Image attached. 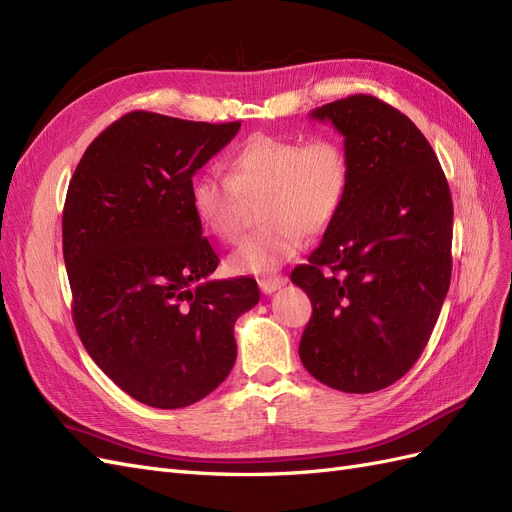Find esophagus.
<instances>
[{
	"label": "esophagus",
	"mask_w": 512,
	"mask_h": 512,
	"mask_svg": "<svg viewBox=\"0 0 512 512\" xmlns=\"http://www.w3.org/2000/svg\"><path fill=\"white\" fill-rule=\"evenodd\" d=\"M284 284H286L284 275H269V277H262V280H258V286L265 294H273L275 290H280Z\"/></svg>",
	"instance_id": "34e87169"
}]
</instances>
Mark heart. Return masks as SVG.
Returning a JSON list of instances; mask_svg holds the SVG:
<instances>
[{"mask_svg":"<svg viewBox=\"0 0 512 512\" xmlns=\"http://www.w3.org/2000/svg\"><path fill=\"white\" fill-rule=\"evenodd\" d=\"M228 175L207 168L192 183V209L211 235L239 237L245 198H260L265 220L247 235L228 265L237 273H271L297 256L307 232L327 230L348 194L350 162L329 136L303 138L254 134L232 149Z\"/></svg>","mask_w":512,"mask_h":512,"instance_id":"obj_1","label":"heart"}]
</instances>
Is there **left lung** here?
<instances>
[{
	"label": "left lung",
	"mask_w": 512,
	"mask_h": 512,
	"mask_svg": "<svg viewBox=\"0 0 512 512\" xmlns=\"http://www.w3.org/2000/svg\"><path fill=\"white\" fill-rule=\"evenodd\" d=\"M344 136L348 194L307 265L290 273L312 318L299 356L322 384L374 393L416 363L451 284L453 200L423 132L356 94L309 113Z\"/></svg>",
	"instance_id": "left-lung-1"
}]
</instances>
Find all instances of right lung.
Here are the masks:
<instances>
[{
  "instance_id": "1",
  "label": "right lung",
  "mask_w": 512,
  "mask_h": 512,
  "mask_svg": "<svg viewBox=\"0 0 512 512\" xmlns=\"http://www.w3.org/2000/svg\"><path fill=\"white\" fill-rule=\"evenodd\" d=\"M241 123L132 111L87 147L68 185L61 237L72 320L94 363L151 408L196 404L237 359L252 277L209 280L218 254L192 209V177Z\"/></svg>"
}]
</instances>
